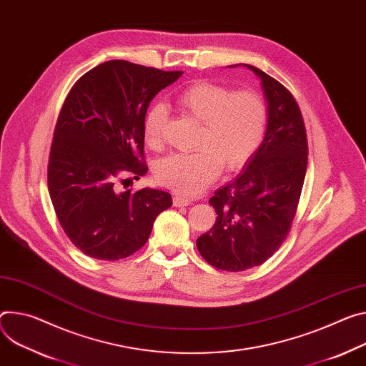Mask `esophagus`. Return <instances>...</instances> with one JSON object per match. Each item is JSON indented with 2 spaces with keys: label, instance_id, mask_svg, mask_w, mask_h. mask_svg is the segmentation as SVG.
<instances>
[{
  "label": "esophagus",
  "instance_id": "obj_1",
  "mask_svg": "<svg viewBox=\"0 0 366 366\" xmlns=\"http://www.w3.org/2000/svg\"><path fill=\"white\" fill-rule=\"evenodd\" d=\"M191 200L187 197H181V195H174V206L175 207H184V206H189Z\"/></svg>",
  "mask_w": 366,
  "mask_h": 366
}]
</instances>
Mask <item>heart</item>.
I'll return each instance as SVG.
<instances>
[{
	"mask_svg": "<svg viewBox=\"0 0 366 366\" xmlns=\"http://www.w3.org/2000/svg\"><path fill=\"white\" fill-rule=\"evenodd\" d=\"M177 104L202 122L195 152L174 153L154 166L157 182L184 195H194L209 187L220 172H235L251 160L262 143L267 128V107L261 96L249 90L232 92L212 81L200 80L177 96ZM168 108L152 105L144 117L146 143L157 149L163 143Z\"/></svg>",
	"mask_w": 366,
	"mask_h": 366,
	"instance_id": "obj_1",
	"label": "heart"
}]
</instances>
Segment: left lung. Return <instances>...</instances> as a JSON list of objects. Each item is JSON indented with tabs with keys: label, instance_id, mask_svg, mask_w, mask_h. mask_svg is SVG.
I'll return each mask as SVG.
<instances>
[{
	"label": "left lung",
	"instance_id": "left-lung-1",
	"mask_svg": "<svg viewBox=\"0 0 366 366\" xmlns=\"http://www.w3.org/2000/svg\"><path fill=\"white\" fill-rule=\"evenodd\" d=\"M244 65L261 80L267 129L244 171L209 200L216 223L197 239L202 257L226 272L257 267L280 248L296 214L308 164L305 124L295 97L276 79Z\"/></svg>",
	"mask_w": 366,
	"mask_h": 366
}]
</instances>
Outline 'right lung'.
I'll return each instance as SVG.
<instances>
[{"label": "right lung", "mask_w": 366, "mask_h": 366, "mask_svg": "<svg viewBox=\"0 0 366 366\" xmlns=\"http://www.w3.org/2000/svg\"><path fill=\"white\" fill-rule=\"evenodd\" d=\"M182 76L112 59L81 76L61 108L48 189L61 227L86 255L115 261L139 251L171 194L119 191L121 175L147 174L144 117L152 99ZM128 181V179H125Z\"/></svg>", "instance_id": "add662e5"}]
</instances>
